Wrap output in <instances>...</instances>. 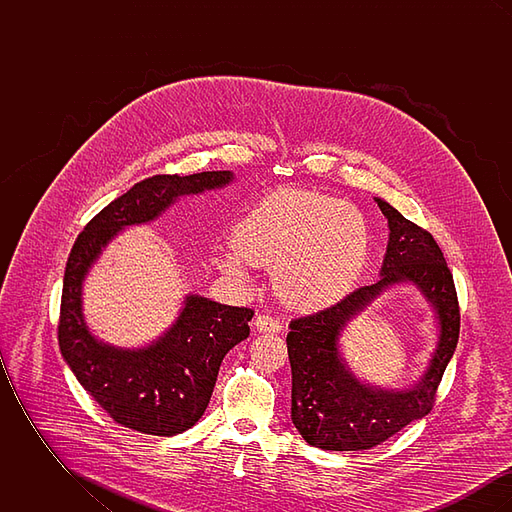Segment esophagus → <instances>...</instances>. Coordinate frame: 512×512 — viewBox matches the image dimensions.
<instances>
[{"mask_svg": "<svg viewBox=\"0 0 512 512\" xmlns=\"http://www.w3.org/2000/svg\"><path fill=\"white\" fill-rule=\"evenodd\" d=\"M255 328L259 332H272V334H278L282 330V322L278 318L268 317V315H257L255 317Z\"/></svg>", "mask_w": 512, "mask_h": 512, "instance_id": "obj_1", "label": "esophagus"}]
</instances>
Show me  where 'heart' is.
<instances>
[{
	"instance_id": "heart-1",
	"label": "heart",
	"mask_w": 512,
	"mask_h": 512,
	"mask_svg": "<svg viewBox=\"0 0 512 512\" xmlns=\"http://www.w3.org/2000/svg\"><path fill=\"white\" fill-rule=\"evenodd\" d=\"M361 211L338 197L278 190L259 201L234 230V249L220 257L228 274L272 267L284 303L315 311L338 303L357 284L368 257Z\"/></svg>"
}]
</instances>
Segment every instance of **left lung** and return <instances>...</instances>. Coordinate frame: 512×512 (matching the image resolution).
I'll return each instance as SVG.
<instances>
[{"instance_id":"left-lung-1","label":"left lung","mask_w":512,"mask_h":512,"mask_svg":"<svg viewBox=\"0 0 512 512\" xmlns=\"http://www.w3.org/2000/svg\"><path fill=\"white\" fill-rule=\"evenodd\" d=\"M390 226L382 278L361 286L336 305L293 318L288 334L292 365V420L301 438L326 451H361L380 445L413 420L432 411L441 376L451 361L461 330L453 274L434 236L405 219L384 199H376ZM411 281L439 313L440 341L429 372L411 391L361 385L340 361L342 326L391 283Z\"/></svg>"}]
</instances>
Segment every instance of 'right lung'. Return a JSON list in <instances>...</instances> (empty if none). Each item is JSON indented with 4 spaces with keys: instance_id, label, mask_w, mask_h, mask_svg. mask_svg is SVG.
I'll use <instances>...</instances> for the list:
<instances>
[{
    "instance_id": "right-lung-1",
    "label": "right lung",
    "mask_w": 512,
    "mask_h": 512,
    "mask_svg": "<svg viewBox=\"0 0 512 512\" xmlns=\"http://www.w3.org/2000/svg\"><path fill=\"white\" fill-rule=\"evenodd\" d=\"M230 180V171L155 174L103 207L71 249L57 326L61 355L82 388L124 428L149 436L192 428L209 405L224 355L249 336L253 309L188 295L163 338L144 349H117L90 334L82 317V280L124 226L159 217L178 195L201 194Z\"/></svg>"
}]
</instances>
